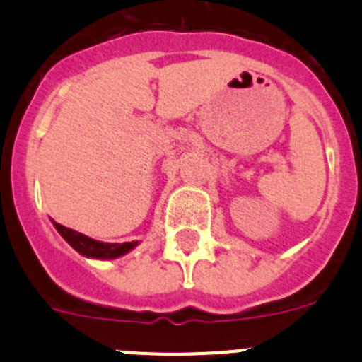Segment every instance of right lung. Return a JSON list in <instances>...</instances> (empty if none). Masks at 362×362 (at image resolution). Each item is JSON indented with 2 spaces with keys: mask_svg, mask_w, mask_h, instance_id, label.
<instances>
[{
  "mask_svg": "<svg viewBox=\"0 0 362 362\" xmlns=\"http://www.w3.org/2000/svg\"><path fill=\"white\" fill-rule=\"evenodd\" d=\"M54 228L59 231V235L73 247L76 252H80L82 255L94 259H115L119 255H124L126 252H129L136 245V242L133 243H103L96 242V240L89 238V236L82 235L78 231H73V229L64 228V226L54 222Z\"/></svg>",
  "mask_w": 362,
  "mask_h": 362,
  "instance_id": "add662e5",
  "label": "right lung"
}]
</instances>
